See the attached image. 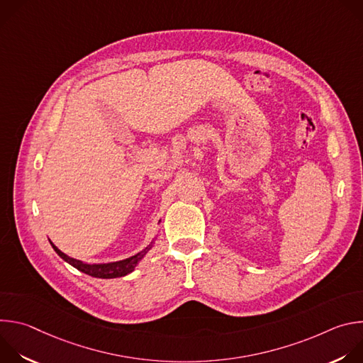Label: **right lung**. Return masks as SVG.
I'll use <instances>...</instances> for the list:
<instances>
[{
    "label": "right lung",
    "instance_id": "right-lung-1",
    "mask_svg": "<svg viewBox=\"0 0 363 363\" xmlns=\"http://www.w3.org/2000/svg\"><path fill=\"white\" fill-rule=\"evenodd\" d=\"M51 245H53L55 251L63 258L65 262H67L69 264H72L74 269L91 276V277H99V279H116V277H122V276H126L129 274L130 272H133V269L136 267V264L142 260L143 255L150 250L152 244H149L145 250H142L140 252H138L136 255H132L129 258H126V260H122V262H116V263H108V264H87V263H83V262H79V260H74V258L66 255L65 252H62L53 242H51Z\"/></svg>",
    "mask_w": 363,
    "mask_h": 363
}]
</instances>
